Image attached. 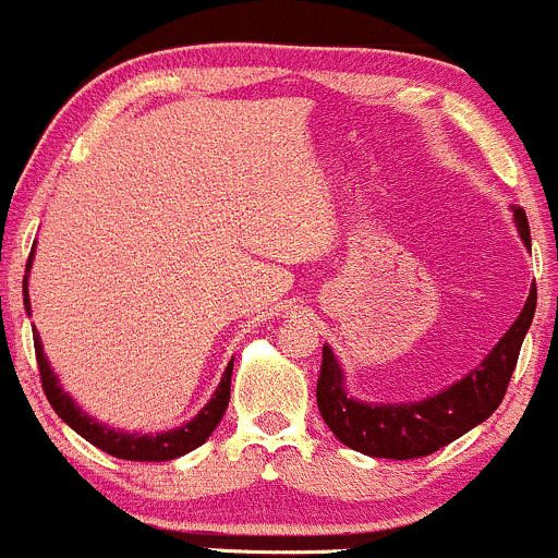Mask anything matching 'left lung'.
I'll return each instance as SVG.
<instances>
[{"label": "left lung", "instance_id": "1", "mask_svg": "<svg viewBox=\"0 0 558 558\" xmlns=\"http://www.w3.org/2000/svg\"><path fill=\"white\" fill-rule=\"evenodd\" d=\"M521 239L530 246V222L524 209H513ZM537 290L532 284L530 298L519 319L499 338L489 357L473 373L444 389L435 398L405 405L357 403L343 392V373L332 357L330 347H322V367L317 381V405L330 433L349 449L381 459H416L444 449L459 435L489 418L508 392L510 376L519 363L521 343L535 317Z\"/></svg>", "mask_w": 558, "mask_h": 558}]
</instances>
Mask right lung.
<instances>
[{"label":"right lung","instance_id":"obj_1","mask_svg":"<svg viewBox=\"0 0 558 558\" xmlns=\"http://www.w3.org/2000/svg\"><path fill=\"white\" fill-rule=\"evenodd\" d=\"M28 266H32V257H28L26 263V271ZM23 303H26V312H28L26 279H23ZM34 354H37V367H39V378H43L45 398L50 400L53 411L64 418L74 433L83 435L88 444H94L96 449L112 453V457L118 459H131V462H169V459H177L182 457V453L193 451L195 446H201L211 433H215L222 413H226L228 400H231L233 360L231 365L226 367V373H222V381L220 387H217L215 398H211L209 405H206L193 422H187L185 427H177L171 429V433H160V435L120 433V429L101 427L96 418H90L88 413H83L77 405H74V400L59 387V378H56L53 371H50L48 357H45L43 352V343H39V336L34 338Z\"/></svg>","mask_w":558,"mask_h":558}]
</instances>
